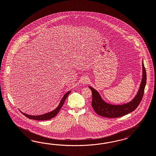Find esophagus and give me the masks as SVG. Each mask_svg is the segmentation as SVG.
Returning a JSON list of instances; mask_svg holds the SVG:
<instances>
[{
	"mask_svg": "<svg viewBox=\"0 0 156 156\" xmlns=\"http://www.w3.org/2000/svg\"><path fill=\"white\" fill-rule=\"evenodd\" d=\"M89 78H88L87 76H84V77H83V78H82V80H81V83H82V85L86 84V83H87L89 82Z\"/></svg>",
	"mask_w": 156,
	"mask_h": 156,
	"instance_id": "obj_1",
	"label": "esophagus"
}]
</instances>
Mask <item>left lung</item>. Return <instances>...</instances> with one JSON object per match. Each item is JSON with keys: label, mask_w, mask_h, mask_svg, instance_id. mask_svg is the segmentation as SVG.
Here are the masks:
<instances>
[{"label": "left lung", "mask_w": 156, "mask_h": 156, "mask_svg": "<svg viewBox=\"0 0 156 156\" xmlns=\"http://www.w3.org/2000/svg\"><path fill=\"white\" fill-rule=\"evenodd\" d=\"M147 83V73L142 61V77L138 91L134 98L129 102L122 105H112L106 102L99 93L91 86L92 91L91 106L95 113L107 118H118L130 113L137 108L141 101Z\"/></svg>", "instance_id": "left-lung-1"}]
</instances>
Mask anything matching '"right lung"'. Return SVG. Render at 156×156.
<instances>
[{
	"label": "right lung",
	"instance_id": "add662e5",
	"mask_svg": "<svg viewBox=\"0 0 156 156\" xmlns=\"http://www.w3.org/2000/svg\"><path fill=\"white\" fill-rule=\"evenodd\" d=\"M71 93V91H69L67 93H66L64 95V96L63 97V98H62L61 101L60 102V103L59 104L58 106L57 107L56 109L54 110H52L51 112L47 113L44 114L42 115H30L27 114H25L24 113L22 112L21 111H20L23 114L24 116H26V117L29 118V119H35V120H38V121H44V120H48L54 117L58 113V112H59L60 109H61L63 105L64 104L66 98L67 97V96L69 95V94Z\"/></svg>",
	"mask_w": 156,
	"mask_h": 156
}]
</instances>
